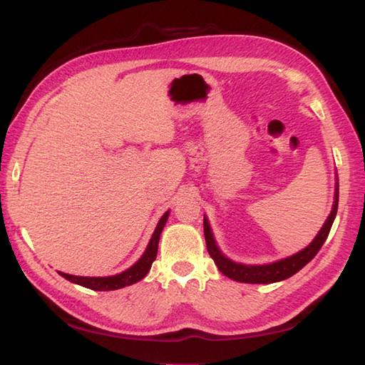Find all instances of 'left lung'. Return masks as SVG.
Returning a JSON list of instances; mask_svg holds the SVG:
<instances>
[{"instance_id": "1", "label": "left lung", "mask_w": 365, "mask_h": 365, "mask_svg": "<svg viewBox=\"0 0 365 365\" xmlns=\"http://www.w3.org/2000/svg\"><path fill=\"white\" fill-rule=\"evenodd\" d=\"M337 204H339V187L336 190V199H334V205H332V212L329 215V218L327 220V222H324L322 230L319 232V235L315 237L314 242L307 247H304V250L299 251L298 254L292 255L289 259L269 263V265H242V263L232 262L224 257V255L220 252L218 246L215 245L208 221L204 220V235H205L207 251L210 254V257L215 260L216 267H218L221 273L224 276L234 279V281L246 282V284H271V282L284 281V279L298 273V271L304 265H307V263L315 257L317 252L322 250L324 240H327L329 235L332 222H334L336 213H337Z\"/></svg>"}]
</instances>
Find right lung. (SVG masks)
Instances as JSON below:
<instances>
[{"label": "right lung", "instance_id": "1", "mask_svg": "<svg viewBox=\"0 0 365 365\" xmlns=\"http://www.w3.org/2000/svg\"><path fill=\"white\" fill-rule=\"evenodd\" d=\"M168 216H169V212H166L161 216L158 226H157V229H155L153 235L149 242V246H147V250L143 254V257L139 259L133 267L128 268L127 271H123V273L110 276V277H81V276H72V274L61 273V271H58V273L63 277H66L67 281L75 282V284L83 285V287H88V289H91V290H98V292L118 290V289H123V287L141 281V279L147 273H149L153 260L157 259L158 240L161 235V230H163V227H165V224L168 221Z\"/></svg>", "mask_w": 365, "mask_h": 365}]
</instances>
